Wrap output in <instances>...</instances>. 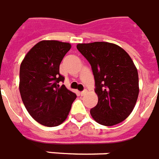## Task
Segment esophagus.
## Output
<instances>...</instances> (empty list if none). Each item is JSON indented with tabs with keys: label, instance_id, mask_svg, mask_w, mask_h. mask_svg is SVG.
Masks as SVG:
<instances>
[{
	"label": "esophagus",
	"instance_id": "34e87169",
	"mask_svg": "<svg viewBox=\"0 0 159 159\" xmlns=\"http://www.w3.org/2000/svg\"><path fill=\"white\" fill-rule=\"evenodd\" d=\"M86 93H87V90H84V91H81L80 95H81V96H84V95H85Z\"/></svg>",
	"mask_w": 159,
	"mask_h": 159
}]
</instances>
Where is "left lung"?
<instances>
[{"label": "left lung", "mask_w": 159, "mask_h": 159, "mask_svg": "<svg viewBox=\"0 0 159 159\" xmlns=\"http://www.w3.org/2000/svg\"><path fill=\"white\" fill-rule=\"evenodd\" d=\"M77 49L92 68L97 106L91 115L100 125L113 126L127 119L139 95L137 68L125 50L113 43H80Z\"/></svg>", "instance_id": "8db88e82"}]
</instances>
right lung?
Masks as SVG:
<instances>
[{
    "label": "right lung",
    "mask_w": 159,
    "mask_h": 159,
    "mask_svg": "<svg viewBox=\"0 0 159 159\" xmlns=\"http://www.w3.org/2000/svg\"><path fill=\"white\" fill-rule=\"evenodd\" d=\"M70 48V43L41 40L21 62V98L30 116L42 125L54 127L64 122L76 98L64 84H58L64 80L59 66Z\"/></svg>",
    "instance_id": "right-lung-1"
}]
</instances>
